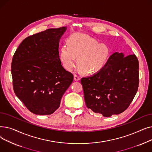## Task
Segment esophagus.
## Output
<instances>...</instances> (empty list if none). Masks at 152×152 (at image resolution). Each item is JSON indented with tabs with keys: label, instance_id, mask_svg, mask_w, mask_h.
<instances>
[{
	"label": "esophagus",
	"instance_id": "obj_1",
	"mask_svg": "<svg viewBox=\"0 0 152 152\" xmlns=\"http://www.w3.org/2000/svg\"><path fill=\"white\" fill-rule=\"evenodd\" d=\"M74 79L76 81H78L80 80V77H79L78 75H74Z\"/></svg>",
	"mask_w": 152,
	"mask_h": 152
}]
</instances>
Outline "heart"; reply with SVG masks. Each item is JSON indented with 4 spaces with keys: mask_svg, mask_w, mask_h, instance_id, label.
<instances>
[{
    "mask_svg": "<svg viewBox=\"0 0 152 152\" xmlns=\"http://www.w3.org/2000/svg\"><path fill=\"white\" fill-rule=\"evenodd\" d=\"M110 54L108 48L99 44L94 38L81 33H75L67 39V45L60 50V58L63 66L68 71L77 65L86 73H94L106 63Z\"/></svg>",
    "mask_w": 152,
    "mask_h": 152,
    "instance_id": "heart-1",
    "label": "heart"
}]
</instances>
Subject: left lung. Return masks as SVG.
I'll list each match as a JSON object with an SVG mask.
<instances>
[{
  "label": "left lung",
  "mask_w": 152,
  "mask_h": 152,
  "mask_svg": "<svg viewBox=\"0 0 152 152\" xmlns=\"http://www.w3.org/2000/svg\"><path fill=\"white\" fill-rule=\"evenodd\" d=\"M139 75L135 54L113 53L97 73L81 78L86 107L105 117L123 113L137 93Z\"/></svg>",
  "instance_id": "obj_1"
}]
</instances>
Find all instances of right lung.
Instances as JSON below:
<instances>
[{"instance_id":"right-lung-1","label":"right lung","mask_w":152,"mask_h":152,"mask_svg":"<svg viewBox=\"0 0 152 152\" xmlns=\"http://www.w3.org/2000/svg\"><path fill=\"white\" fill-rule=\"evenodd\" d=\"M66 27L50 28L25 38L15 51L11 72L15 94L36 115H51L60 105L73 75L61 64L59 40Z\"/></svg>"}]
</instances>
